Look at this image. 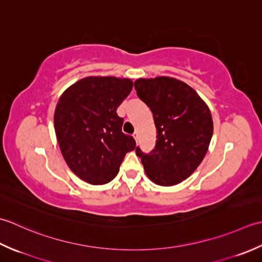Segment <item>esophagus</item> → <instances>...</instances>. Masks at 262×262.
Here are the masks:
<instances>
[{
    "mask_svg": "<svg viewBox=\"0 0 262 262\" xmlns=\"http://www.w3.org/2000/svg\"><path fill=\"white\" fill-rule=\"evenodd\" d=\"M133 138H135L136 141H138V133H137V132L133 133Z\"/></svg>",
    "mask_w": 262,
    "mask_h": 262,
    "instance_id": "1",
    "label": "esophagus"
}]
</instances>
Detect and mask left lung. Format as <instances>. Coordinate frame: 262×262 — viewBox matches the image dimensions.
Segmentation results:
<instances>
[{"label": "left lung", "mask_w": 262, "mask_h": 262, "mask_svg": "<svg viewBox=\"0 0 262 262\" xmlns=\"http://www.w3.org/2000/svg\"><path fill=\"white\" fill-rule=\"evenodd\" d=\"M138 97L150 108L157 130L155 149L136 154L147 176L163 186L188 179L205 158L212 137L210 111L194 89L178 79H138Z\"/></svg>", "instance_id": "left-lung-1"}]
</instances>
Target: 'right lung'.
Masks as SVG:
<instances>
[{"label": "right lung", "mask_w": 262, "mask_h": 262, "mask_svg": "<svg viewBox=\"0 0 262 262\" xmlns=\"http://www.w3.org/2000/svg\"><path fill=\"white\" fill-rule=\"evenodd\" d=\"M133 82L115 77H88L69 87L58 99L54 127L63 158L86 182L100 185L119 173L126 152L136 148L133 137L122 132L116 110Z\"/></svg>", "instance_id": "right-lung-1"}]
</instances>
